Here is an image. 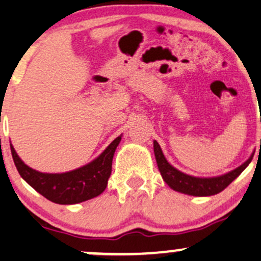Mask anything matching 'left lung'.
I'll use <instances>...</instances> for the list:
<instances>
[{
    "instance_id": "1",
    "label": "left lung",
    "mask_w": 261,
    "mask_h": 261,
    "mask_svg": "<svg viewBox=\"0 0 261 261\" xmlns=\"http://www.w3.org/2000/svg\"><path fill=\"white\" fill-rule=\"evenodd\" d=\"M153 151L158 169H160L162 178L167 182V185L170 189H173V190L178 191V193L187 194V195L191 196H211L221 193V191L228 187L230 182L234 180L237 176L249 166L254 155V153H251L250 157L243 164H241L236 169L226 173V174L203 178V176L185 174V173L180 172L179 169L174 168L166 160L163 152H162L161 146L158 145V142L155 140L153 141Z\"/></svg>"
}]
</instances>
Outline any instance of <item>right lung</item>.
I'll list each match as a JSON object with an SVG mask.
<instances>
[{
	"mask_svg": "<svg viewBox=\"0 0 261 261\" xmlns=\"http://www.w3.org/2000/svg\"><path fill=\"white\" fill-rule=\"evenodd\" d=\"M120 141L121 135L95 160L65 173L38 172L20 160L12 145L11 152L18 173L33 189L50 201L60 205H73L91 200L106 190L108 179L112 174L114 153Z\"/></svg>",
	"mask_w": 261,
	"mask_h": 261,
	"instance_id": "1",
	"label": "right lung"
}]
</instances>
